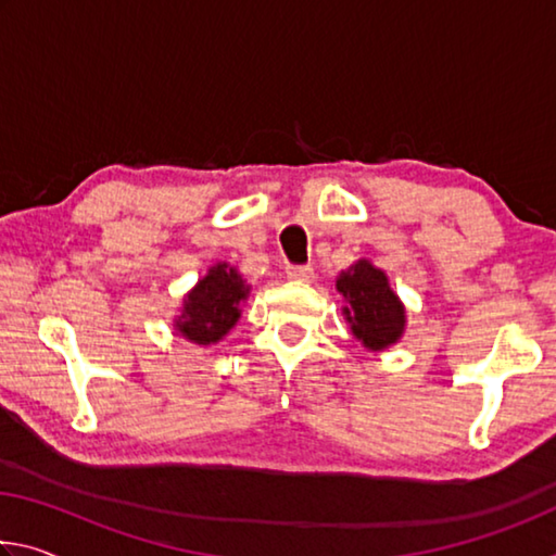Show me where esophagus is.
Segmentation results:
<instances>
[{
    "mask_svg": "<svg viewBox=\"0 0 556 556\" xmlns=\"http://www.w3.org/2000/svg\"><path fill=\"white\" fill-rule=\"evenodd\" d=\"M287 277L306 281V279L314 277V267L312 265H287Z\"/></svg>",
    "mask_w": 556,
    "mask_h": 556,
    "instance_id": "1",
    "label": "esophagus"
}]
</instances>
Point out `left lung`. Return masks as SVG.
Masks as SVG:
<instances>
[{
  "label": "left lung",
  "mask_w": 556,
  "mask_h": 556,
  "mask_svg": "<svg viewBox=\"0 0 556 556\" xmlns=\"http://www.w3.org/2000/svg\"><path fill=\"white\" fill-rule=\"evenodd\" d=\"M336 287L348 301L343 312L357 341L370 351H382L397 341L404 328V306L382 269L361 260L343 271Z\"/></svg>",
  "instance_id": "1"
}]
</instances>
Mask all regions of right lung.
I'll list each match as a JSON object with an SVG mask.
<instances>
[{"label":"right lung","instance_id":"right-lung-1","mask_svg":"<svg viewBox=\"0 0 556 556\" xmlns=\"http://www.w3.org/2000/svg\"><path fill=\"white\" fill-rule=\"evenodd\" d=\"M242 277L228 265H218L203 277L184 301V314L178 316V333L188 341L208 345L220 341L240 318V301L248 296Z\"/></svg>","mask_w":556,"mask_h":556}]
</instances>
